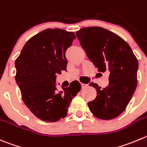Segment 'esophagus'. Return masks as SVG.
<instances>
[{
    "label": "esophagus",
    "mask_w": 147,
    "mask_h": 147,
    "mask_svg": "<svg viewBox=\"0 0 147 147\" xmlns=\"http://www.w3.org/2000/svg\"><path fill=\"white\" fill-rule=\"evenodd\" d=\"M87 86H88V85H87V84H84V83L81 84V88H85Z\"/></svg>",
    "instance_id": "34e87169"
}]
</instances>
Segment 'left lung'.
Masks as SVG:
<instances>
[{
  "label": "left lung",
  "mask_w": 147,
  "mask_h": 147,
  "mask_svg": "<svg viewBox=\"0 0 147 147\" xmlns=\"http://www.w3.org/2000/svg\"><path fill=\"white\" fill-rule=\"evenodd\" d=\"M76 35L98 70L109 72V84L105 88L90 84L96 89L97 96L88 102L90 111L102 120L116 118L126 108L136 88L137 59L123 39L103 28H82Z\"/></svg>",
  "instance_id": "obj_1"
}]
</instances>
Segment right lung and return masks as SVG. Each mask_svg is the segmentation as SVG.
<instances>
[{"mask_svg": "<svg viewBox=\"0 0 147 147\" xmlns=\"http://www.w3.org/2000/svg\"><path fill=\"white\" fill-rule=\"evenodd\" d=\"M76 38L73 32L47 28L26 43L15 62L16 81L22 100L33 114L42 121L55 122L67 116L72 98L81 85L74 81L57 91V75L67 71V49Z\"/></svg>", "mask_w": 147, "mask_h": 147, "instance_id": "add662e5", "label": "right lung"}]
</instances>
